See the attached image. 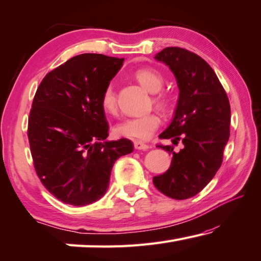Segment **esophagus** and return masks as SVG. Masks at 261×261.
Returning a JSON list of instances; mask_svg holds the SVG:
<instances>
[{
  "instance_id": "esophagus-1",
  "label": "esophagus",
  "mask_w": 261,
  "mask_h": 261,
  "mask_svg": "<svg viewBox=\"0 0 261 261\" xmlns=\"http://www.w3.org/2000/svg\"><path fill=\"white\" fill-rule=\"evenodd\" d=\"M134 145H135L136 150H147V148H150V146H148L147 144L139 142V140H136V142H134Z\"/></svg>"
}]
</instances>
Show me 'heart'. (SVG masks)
I'll list each match as a JSON object with an SVG mask.
<instances>
[{"label": "heart", "mask_w": 261, "mask_h": 261, "mask_svg": "<svg viewBox=\"0 0 261 261\" xmlns=\"http://www.w3.org/2000/svg\"><path fill=\"white\" fill-rule=\"evenodd\" d=\"M135 77L148 92L155 93L153 102L160 108L166 106V97L161 93H156L164 85L163 75L153 68H140L135 72ZM101 105L107 114H115L117 111L116 92L113 84L106 86L101 96ZM160 116L155 113H150L143 116H132L118 123L115 126V134L121 137L132 139H147L154 134L160 125Z\"/></svg>", "instance_id": "b5f03b06"}]
</instances>
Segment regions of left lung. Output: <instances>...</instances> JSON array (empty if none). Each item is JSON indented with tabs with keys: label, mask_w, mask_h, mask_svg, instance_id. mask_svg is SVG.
<instances>
[{
	"label": "left lung",
	"mask_w": 261,
	"mask_h": 261,
	"mask_svg": "<svg viewBox=\"0 0 261 261\" xmlns=\"http://www.w3.org/2000/svg\"><path fill=\"white\" fill-rule=\"evenodd\" d=\"M154 59L168 66L179 87L174 117L159 137L173 145L181 140L184 148L174 152L172 145H158L173 156L153 184L166 196L186 200L200 193L221 167L230 137V103L214 69L195 53L166 47Z\"/></svg>",
	"instance_id": "obj_1"
}]
</instances>
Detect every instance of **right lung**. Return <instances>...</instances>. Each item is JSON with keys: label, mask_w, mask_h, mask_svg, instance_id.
Here are the masks:
<instances>
[{"label": "right lung", "mask_w": 261, "mask_h": 261, "mask_svg": "<svg viewBox=\"0 0 261 261\" xmlns=\"http://www.w3.org/2000/svg\"><path fill=\"white\" fill-rule=\"evenodd\" d=\"M124 59L84 53L46 74L37 89L28 137L37 175L66 204L94 203L108 190L119 156L134 151L131 140H108L101 105L103 89Z\"/></svg>", "instance_id": "right-lung-1"}]
</instances>
